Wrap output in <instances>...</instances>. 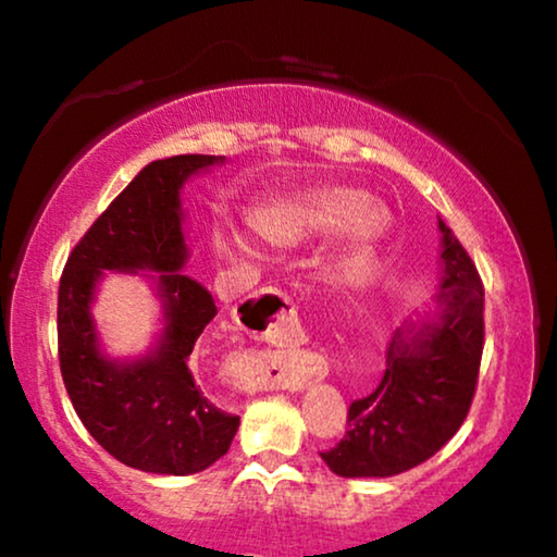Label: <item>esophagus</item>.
Returning a JSON list of instances; mask_svg holds the SVG:
<instances>
[{"mask_svg": "<svg viewBox=\"0 0 557 557\" xmlns=\"http://www.w3.org/2000/svg\"><path fill=\"white\" fill-rule=\"evenodd\" d=\"M250 309L265 319V334L276 345H296L301 339V324L296 317V304L292 296L271 288L256 296ZM250 383L258 391H301L304 385L322 377V364L314 355H261L246 362Z\"/></svg>", "mask_w": 557, "mask_h": 557, "instance_id": "34e87169", "label": "esophagus"}]
</instances>
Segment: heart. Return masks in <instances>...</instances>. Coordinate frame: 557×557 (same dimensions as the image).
<instances>
[{"instance_id":"b5f03b06","label":"heart","mask_w":557,"mask_h":557,"mask_svg":"<svg viewBox=\"0 0 557 557\" xmlns=\"http://www.w3.org/2000/svg\"><path fill=\"white\" fill-rule=\"evenodd\" d=\"M339 225H345L342 233L345 258L349 263H364L383 243L391 227V215L383 205L364 202V193L355 187L304 189L253 215V231L278 248L299 246Z\"/></svg>"}]
</instances>
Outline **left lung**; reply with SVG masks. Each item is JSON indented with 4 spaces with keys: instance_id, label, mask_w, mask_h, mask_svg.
<instances>
[{
    "instance_id": "left-lung-1",
    "label": "left lung",
    "mask_w": 557,
    "mask_h": 557,
    "mask_svg": "<svg viewBox=\"0 0 557 557\" xmlns=\"http://www.w3.org/2000/svg\"><path fill=\"white\" fill-rule=\"evenodd\" d=\"M436 314L393 332L385 375L349 406V431L322 459L339 476H395L431 459L461 429L484 349V286L451 227L438 220Z\"/></svg>"
}]
</instances>
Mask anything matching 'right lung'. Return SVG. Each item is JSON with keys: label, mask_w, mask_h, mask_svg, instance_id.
I'll return each mask as SVG.
<instances>
[{"label": "right lung", "mask_w": 557, "mask_h": 557, "mask_svg": "<svg viewBox=\"0 0 557 557\" xmlns=\"http://www.w3.org/2000/svg\"><path fill=\"white\" fill-rule=\"evenodd\" d=\"M212 164L223 157L180 154L144 166L88 227L60 276L58 355L75 413L113 459L149 474L208 469L227 454L240 423L197 385L193 349L218 307L180 271L187 263L180 189ZM103 270L160 273L165 332L139 361H109L97 347L89 301Z\"/></svg>", "instance_id": "obj_1"}]
</instances>
